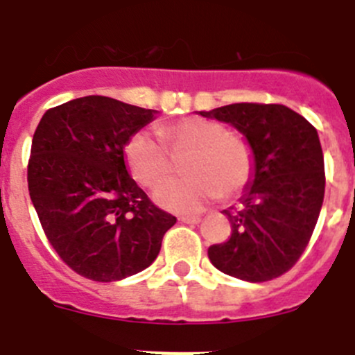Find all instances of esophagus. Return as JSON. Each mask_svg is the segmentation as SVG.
Wrapping results in <instances>:
<instances>
[{"label":"esophagus","instance_id":"obj_1","mask_svg":"<svg viewBox=\"0 0 355 355\" xmlns=\"http://www.w3.org/2000/svg\"><path fill=\"white\" fill-rule=\"evenodd\" d=\"M180 222H183V224H199L200 216H197V215H181Z\"/></svg>","mask_w":355,"mask_h":355}]
</instances>
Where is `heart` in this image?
<instances>
[{
    "label": "heart",
    "instance_id": "1",
    "mask_svg": "<svg viewBox=\"0 0 355 355\" xmlns=\"http://www.w3.org/2000/svg\"><path fill=\"white\" fill-rule=\"evenodd\" d=\"M149 131L135 133L126 144L128 168L139 184L153 188L168 174L172 156L188 155L184 180L165 181L153 197L158 206L174 213H196L220 196L231 199L250 183L254 153L241 135L227 133L220 122L202 117H184Z\"/></svg>",
    "mask_w": 355,
    "mask_h": 355
}]
</instances>
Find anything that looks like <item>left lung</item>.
<instances>
[{"label":"left lung","instance_id":"8db88e82","mask_svg":"<svg viewBox=\"0 0 355 355\" xmlns=\"http://www.w3.org/2000/svg\"><path fill=\"white\" fill-rule=\"evenodd\" d=\"M200 115L231 124L254 153V174L241 193L240 208L224 209L231 238L209 247V261L249 283L279 277L307 247L324 202L318 133L284 105L234 103Z\"/></svg>","mask_w":355,"mask_h":355}]
</instances>
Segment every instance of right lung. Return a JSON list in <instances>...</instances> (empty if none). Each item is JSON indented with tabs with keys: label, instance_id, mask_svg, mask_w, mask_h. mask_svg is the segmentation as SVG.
Wrapping results in <instances>:
<instances>
[{
	"label": "right lung",
	"instance_id": "right-lung-1",
	"mask_svg": "<svg viewBox=\"0 0 355 355\" xmlns=\"http://www.w3.org/2000/svg\"><path fill=\"white\" fill-rule=\"evenodd\" d=\"M156 110L87 96L48 110L28 162V190L53 249L99 283L146 270L175 216L128 174L124 147Z\"/></svg>",
	"mask_w": 355,
	"mask_h": 355
}]
</instances>
